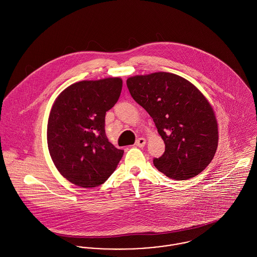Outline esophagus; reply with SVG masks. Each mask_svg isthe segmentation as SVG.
<instances>
[{
  "instance_id": "1",
  "label": "esophagus",
  "mask_w": 257,
  "mask_h": 257,
  "mask_svg": "<svg viewBox=\"0 0 257 257\" xmlns=\"http://www.w3.org/2000/svg\"><path fill=\"white\" fill-rule=\"evenodd\" d=\"M146 143H147V140L145 138H139L137 141H136V143H135V145L139 147V148H143V147H145V145H146Z\"/></svg>"
}]
</instances>
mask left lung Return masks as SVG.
<instances>
[{"instance_id": "left-lung-1", "label": "left lung", "mask_w": 257, "mask_h": 257, "mask_svg": "<svg viewBox=\"0 0 257 257\" xmlns=\"http://www.w3.org/2000/svg\"><path fill=\"white\" fill-rule=\"evenodd\" d=\"M132 98L154 119L165 152L154 164L175 180H188L211 162L218 146L215 112L198 88L179 75L155 72L126 81Z\"/></svg>"}]
</instances>
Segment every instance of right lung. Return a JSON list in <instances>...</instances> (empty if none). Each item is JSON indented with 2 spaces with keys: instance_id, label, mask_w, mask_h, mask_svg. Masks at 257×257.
Returning a JSON list of instances; mask_svg holds the SVG:
<instances>
[{
  "instance_id": "obj_1",
  "label": "right lung",
  "mask_w": 257,
  "mask_h": 257,
  "mask_svg": "<svg viewBox=\"0 0 257 257\" xmlns=\"http://www.w3.org/2000/svg\"><path fill=\"white\" fill-rule=\"evenodd\" d=\"M121 90L119 77L84 80L65 88L53 103L47 127L50 156L59 173L76 186L103 184L123 156L104 131L105 113Z\"/></svg>"
}]
</instances>
